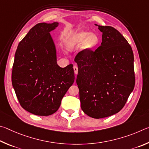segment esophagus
Listing matches in <instances>:
<instances>
[{"mask_svg": "<svg viewBox=\"0 0 149 149\" xmlns=\"http://www.w3.org/2000/svg\"><path fill=\"white\" fill-rule=\"evenodd\" d=\"M73 69H74V74H77L78 73V67L77 65H74V67H73Z\"/></svg>", "mask_w": 149, "mask_h": 149, "instance_id": "obj_1", "label": "esophagus"}]
</instances>
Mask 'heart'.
<instances>
[{
  "label": "heart",
  "mask_w": 149,
  "mask_h": 149,
  "mask_svg": "<svg viewBox=\"0 0 149 149\" xmlns=\"http://www.w3.org/2000/svg\"><path fill=\"white\" fill-rule=\"evenodd\" d=\"M100 37L97 34L82 31L75 35L69 41V45L73 46L83 44V49L86 51L92 50L98 46Z\"/></svg>",
  "instance_id": "obj_1"
}]
</instances>
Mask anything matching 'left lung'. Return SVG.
Listing matches in <instances>:
<instances>
[{
  "instance_id": "8db88e82",
  "label": "left lung",
  "mask_w": 149,
  "mask_h": 149,
  "mask_svg": "<svg viewBox=\"0 0 149 149\" xmlns=\"http://www.w3.org/2000/svg\"><path fill=\"white\" fill-rule=\"evenodd\" d=\"M98 29L103 33L101 46L95 51L84 49L74 58L82 110L97 119L118 113L135 86L131 46L114 27L98 25Z\"/></svg>"
}]
</instances>
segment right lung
<instances>
[{
  "mask_svg": "<svg viewBox=\"0 0 149 149\" xmlns=\"http://www.w3.org/2000/svg\"><path fill=\"white\" fill-rule=\"evenodd\" d=\"M59 23H40L18 44L12 67V82L22 107L38 116L58 110L61 100L74 81L72 64H57L56 49L50 35Z\"/></svg>",
  "mask_w": 149,
  "mask_h": 149,
  "instance_id": "1",
  "label": "right lung"
}]
</instances>
